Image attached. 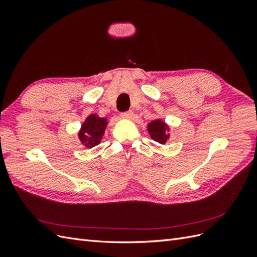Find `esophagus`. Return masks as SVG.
<instances>
[{"mask_svg": "<svg viewBox=\"0 0 257 257\" xmlns=\"http://www.w3.org/2000/svg\"><path fill=\"white\" fill-rule=\"evenodd\" d=\"M121 116L123 119H131L132 116H133V111L128 110V111H125V112H122Z\"/></svg>", "mask_w": 257, "mask_h": 257, "instance_id": "obj_1", "label": "esophagus"}]
</instances>
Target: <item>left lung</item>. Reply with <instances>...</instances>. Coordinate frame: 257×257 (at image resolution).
<instances>
[{
  "label": "left lung",
  "instance_id": "8db88e82",
  "mask_svg": "<svg viewBox=\"0 0 257 257\" xmlns=\"http://www.w3.org/2000/svg\"><path fill=\"white\" fill-rule=\"evenodd\" d=\"M148 132H149V135L153 139L154 142H157L161 145L166 144L169 138V126L167 124L160 119L151 121L148 124Z\"/></svg>",
  "mask_w": 257,
  "mask_h": 257
}]
</instances>
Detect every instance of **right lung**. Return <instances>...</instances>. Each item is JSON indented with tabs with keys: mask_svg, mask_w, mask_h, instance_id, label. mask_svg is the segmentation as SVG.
Returning <instances> with one entry per match:
<instances>
[{
	"mask_svg": "<svg viewBox=\"0 0 257 257\" xmlns=\"http://www.w3.org/2000/svg\"><path fill=\"white\" fill-rule=\"evenodd\" d=\"M107 124L106 118H100L97 114H90L82 123L78 133L81 144L87 148L97 146L102 141Z\"/></svg>",
	"mask_w": 257,
	"mask_h": 257,
	"instance_id": "add662e5",
	"label": "right lung"
}]
</instances>
